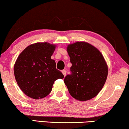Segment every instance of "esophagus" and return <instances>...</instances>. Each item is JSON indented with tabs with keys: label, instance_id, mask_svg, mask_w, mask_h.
Listing matches in <instances>:
<instances>
[{
	"label": "esophagus",
	"instance_id": "1",
	"mask_svg": "<svg viewBox=\"0 0 129 129\" xmlns=\"http://www.w3.org/2000/svg\"><path fill=\"white\" fill-rule=\"evenodd\" d=\"M62 74H63V76H66V70H62Z\"/></svg>",
	"mask_w": 129,
	"mask_h": 129
}]
</instances>
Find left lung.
Returning <instances> with one entry per match:
<instances>
[{
  "instance_id": "left-lung-1",
  "label": "left lung",
  "mask_w": 129,
  "mask_h": 129,
  "mask_svg": "<svg viewBox=\"0 0 129 129\" xmlns=\"http://www.w3.org/2000/svg\"><path fill=\"white\" fill-rule=\"evenodd\" d=\"M67 52L72 66L64 83L70 95L80 101L95 97L103 87L108 76V66L98 49L89 43L70 44Z\"/></svg>"
}]
</instances>
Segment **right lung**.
<instances>
[{
    "mask_svg": "<svg viewBox=\"0 0 129 129\" xmlns=\"http://www.w3.org/2000/svg\"><path fill=\"white\" fill-rule=\"evenodd\" d=\"M55 49V45L49 43H35L26 47L15 62V79L20 89L30 98L46 97L52 91L54 82L64 77L51 59Z\"/></svg>",
    "mask_w": 129,
    "mask_h": 129,
    "instance_id": "1",
    "label": "right lung"
}]
</instances>
